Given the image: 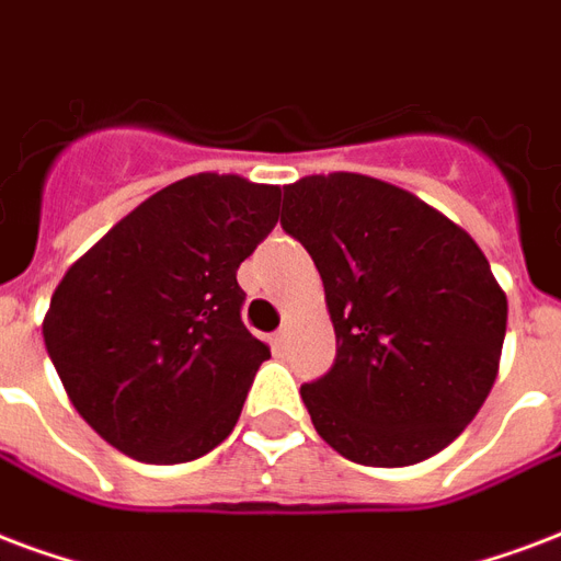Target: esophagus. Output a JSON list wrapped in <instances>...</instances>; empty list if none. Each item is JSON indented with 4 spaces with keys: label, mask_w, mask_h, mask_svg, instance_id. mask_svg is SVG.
I'll list each match as a JSON object with an SVG mask.
<instances>
[{
    "label": "esophagus",
    "mask_w": 561,
    "mask_h": 561,
    "mask_svg": "<svg viewBox=\"0 0 561 561\" xmlns=\"http://www.w3.org/2000/svg\"><path fill=\"white\" fill-rule=\"evenodd\" d=\"M272 343H275V348L277 352H284L286 348V343H289V328H277L275 331V336H272Z\"/></svg>",
    "instance_id": "esophagus-1"
}]
</instances>
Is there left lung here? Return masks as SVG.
Instances as JSON below:
<instances>
[{
	"label": "left lung",
	"mask_w": 561,
	"mask_h": 561,
	"mask_svg": "<svg viewBox=\"0 0 561 561\" xmlns=\"http://www.w3.org/2000/svg\"><path fill=\"white\" fill-rule=\"evenodd\" d=\"M280 225L313 256L336 334L334 366L301 387L319 437L369 467L453 444L494 387L508 319L473 236L348 171L284 185Z\"/></svg>",
	"instance_id": "1"
}]
</instances>
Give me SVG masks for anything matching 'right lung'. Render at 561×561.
I'll return each mask as SVG.
<instances>
[{
    "label": "right lung",
    "mask_w": 561,
    "mask_h": 561,
    "mask_svg": "<svg viewBox=\"0 0 561 561\" xmlns=\"http://www.w3.org/2000/svg\"><path fill=\"white\" fill-rule=\"evenodd\" d=\"M280 185L195 174L165 185L79 256L44 316L73 408L145 465L216 449L268 345L242 325L236 268L272 233Z\"/></svg>",
    "instance_id": "1"
}]
</instances>
